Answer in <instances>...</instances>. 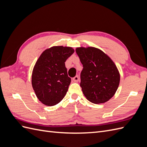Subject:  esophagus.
Masks as SVG:
<instances>
[{
	"label": "esophagus",
	"instance_id": "obj_1",
	"mask_svg": "<svg viewBox=\"0 0 147 147\" xmlns=\"http://www.w3.org/2000/svg\"><path fill=\"white\" fill-rule=\"evenodd\" d=\"M72 80H74L75 82H78V80H79V77H78V75H76V76L72 78Z\"/></svg>",
	"mask_w": 147,
	"mask_h": 147
}]
</instances>
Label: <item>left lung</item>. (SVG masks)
<instances>
[{
	"label": "left lung",
	"mask_w": 147,
	"mask_h": 147,
	"mask_svg": "<svg viewBox=\"0 0 147 147\" xmlns=\"http://www.w3.org/2000/svg\"><path fill=\"white\" fill-rule=\"evenodd\" d=\"M76 52L83 64L80 86L86 99L94 104L108 101L116 92L119 74L113 62L94 47L77 48Z\"/></svg>",
	"instance_id": "1"
}]
</instances>
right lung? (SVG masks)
<instances>
[{
  "mask_svg": "<svg viewBox=\"0 0 147 147\" xmlns=\"http://www.w3.org/2000/svg\"><path fill=\"white\" fill-rule=\"evenodd\" d=\"M74 50L53 47L44 51L33 69L32 85L39 100L48 106L58 104L65 96L71 82L65 62Z\"/></svg>",
  "mask_w": 147,
  "mask_h": 147,
  "instance_id": "obj_1",
  "label": "right lung"
}]
</instances>
